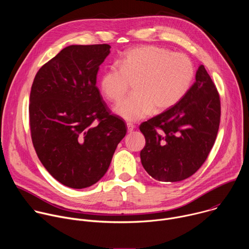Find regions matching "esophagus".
I'll return each instance as SVG.
<instances>
[{
  "label": "esophagus",
  "mask_w": 249,
  "mask_h": 249,
  "mask_svg": "<svg viewBox=\"0 0 249 249\" xmlns=\"http://www.w3.org/2000/svg\"><path fill=\"white\" fill-rule=\"evenodd\" d=\"M134 128H135V126H134L133 124L127 123V129H128V132H129V133H131V132L134 130Z\"/></svg>",
  "instance_id": "1"
}]
</instances>
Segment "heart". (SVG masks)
<instances>
[{
  "instance_id": "heart-1",
  "label": "heart",
  "mask_w": 249,
  "mask_h": 249,
  "mask_svg": "<svg viewBox=\"0 0 249 249\" xmlns=\"http://www.w3.org/2000/svg\"><path fill=\"white\" fill-rule=\"evenodd\" d=\"M118 66L112 65L104 71L99 88L106 98L117 103L133 84L134 94L114 108L128 122L173 107L185 96L195 75L194 66L186 55L155 45L127 50L119 58Z\"/></svg>"
}]
</instances>
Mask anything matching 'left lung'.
Wrapping results in <instances>:
<instances>
[{"label": "left lung", "mask_w": 249, "mask_h": 249, "mask_svg": "<svg viewBox=\"0 0 249 249\" xmlns=\"http://www.w3.org/2000/svg\"><path fill=\"white\" fill-rule=\"evenodd\" d=\"M221 118L220 95L203 65L196 82L173 107L143 122L145 170L159 181L178 182L194 174L208 158Z\"/></svg>", "instance_id": "8db88e82"}]
</instances>
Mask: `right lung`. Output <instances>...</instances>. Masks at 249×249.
I'll use <instances>...</instances> for the list:
<instances>
[{
	"instance_id": "obj_1",
	"label": "right lung",
	"mask_w": 249,
	"mask_h": 249,
	"mask_svg": "<svg viewBox=\"0 0 249 249\" xmlns=\"http://www.w3.org/2000/svg\"><path fill=\"white\" fill-rule=\"evenodd\" d=\"M110 48L70 45L39 69L31 87L33 147L47 171L71 188L100 180L127 132L96 87L99 66Z\"/></svg>"
}]
</instances>
